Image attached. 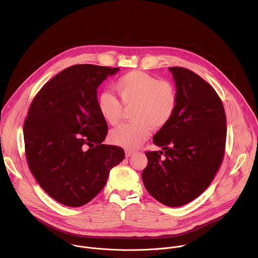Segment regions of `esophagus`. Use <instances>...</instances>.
<instances>
[{"instance_id": "34e87169", "label": "esophagus", "mask_w": 258, "mask_h": 258, "mask_svg": "<svg viewBox=\"0 0 258 258\" xmlns=\"http://www.w3.org/2000/svg\"><path fill=\"white\" fill-rule=\"evenodd\" d=\"M135 153H136V151H135V150L126 149V150H125V157H126V158H130V157H132L133 154H135Z\"/></svg>"}]
</instances>
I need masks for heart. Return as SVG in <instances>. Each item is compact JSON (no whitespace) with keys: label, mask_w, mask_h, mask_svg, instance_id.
<instances>
[{"label":"heart","mask_w":258,"mask_h":258,"mask_svg":"<svg viewBox=\"0 0 258 258\" xmlns=\"http://www.w3.org/2000/svg\"><path fill=\"white\" fill-rule=\"evenodd\" d=\"M115 90L125 108H131V123L122 124L109 135L112 144L134 149L145 142L151 130L165 127L175 114L178 94L173 83L160 81L144 72L125 74L115 84ZM96 105L102 119L111 125L119 123L123 107L111 92H101Z\"/></svg>","instance_id":"1"}]
</instances>
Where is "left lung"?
Masks as SVG:
<instances>
[{"mask_svg":"<svg viewBox=\"0 0 258 258\" xmlns=\"http://www.w3.org/2000/svg\"><path fill=\"white\" fill-rule=\"evenodd\" d=\"M169 71L177 89V108L153 137V143L164 151L145 152L148 163L142 180L154 199L175 208L197 198L214 179L224 157L226 116L209 83L182 67Z\"/></svg>","mask_w":258,"mask_h":258,"instance_id":"obj_1","label":"left lung"}]
</instances>
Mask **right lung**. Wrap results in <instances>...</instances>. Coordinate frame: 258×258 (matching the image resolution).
<instances>
[{"instance_id": "1", "label": "right lung", "mask_w": 258, "mask_h": 258, "mask_svg": "<svg viewBox=\"0 0 258 258\" xmlns=\"http://www.w3.org/2000/svg\"><path fill=\"white\" fill-rule=\"evenodd\" d=\"M118 72L71 66L48 81L30 106L24 124L29 168L43 190L67 207L92 200L124 159L121 147L102 144L108 124L96 105L98 86Z\"/></svg>"}]
</instances>
